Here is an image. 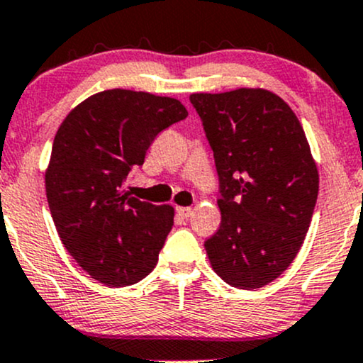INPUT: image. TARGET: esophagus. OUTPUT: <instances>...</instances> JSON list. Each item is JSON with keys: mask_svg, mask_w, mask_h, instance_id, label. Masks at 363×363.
Returning a JSON list of instances; mask_svg holds the SVG:
<instances>
[{"mask_svg": "<svg viewBox=\"0 0 363 363\" xmlns=\"http://www.w3.org/2000/svg\"><path fill=\"white\" fill-rule=\"evenodd\" d=\"M177 213H178V216H182V218H190L192 216V208H185V206H182V208H177Z\"/></svg>", "mask_w": 363, "mask_h": 363, "instance_id": "1", "label": "esophagus"}]
</instances>
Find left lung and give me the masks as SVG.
I'll return each instance as SVG.
<instances>
[{
    "instance_id": "1",
    "label": "left lung",
    "mask_w": 363,
    "mask_h": 363,
    "mask_svg": "<svg viewBox=\"0 0 363 363\" xmlns=\"http://www.w3.org/2000/svg\"><path fill=\"white\" fill-rule=\"evenodd\" d=\"M220 180L221 223L204 242L213 270L259 289L301 249L318 196V171L292 108L275 93H194Z\"/></svg>"
}]
</instances>
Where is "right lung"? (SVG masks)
<instances>
[{
    "mask_svg": "<svg viewBox=\"0 0 363 363\" xmlns=\"http://www.w3.org/2000/svg\"><path fill=\"white\" fill-rule=\"evenodd\" d=\"M186 116L177 99L116 88L81 102L58 128L46 197L62 244L91 279L131 286L157 264L174 209L138 201L123 185L155 136Z\"/></svg>",
    "mask_w": 363,
    "mask_h": 363,
    "instance_id": "1",
    "label": "right lung"
}]
</instances>
